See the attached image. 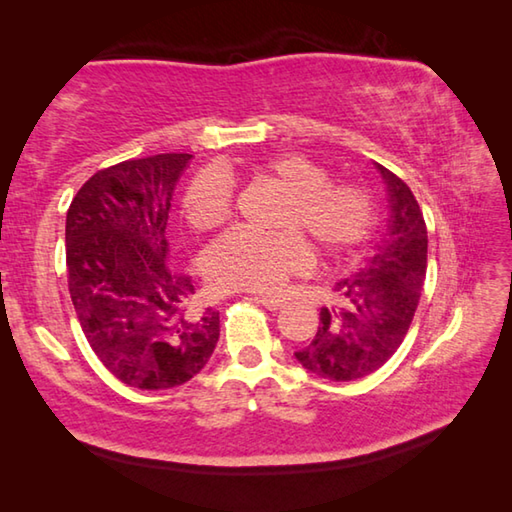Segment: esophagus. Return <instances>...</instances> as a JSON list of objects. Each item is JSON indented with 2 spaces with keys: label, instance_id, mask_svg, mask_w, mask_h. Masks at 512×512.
I'll return each mask as SVG.
<instances>
[{
  "label": "esophagus",
  "instance_id": "1",
  "mask_svg": "<svg viewBox=\"0 0 512 512\" xmlns=\"http://www.w3.org/2000/svg\"><path fill=\"white\" fill-rule=\"evenodd\" d=\"M255 300L259 302V305L266 307V309H271V311H275V309H282V307H284V300H282V298H277V296H257Z\"/></svg>",
  "mask_w": 512,
  "mask_h": 512
}]
</instances>
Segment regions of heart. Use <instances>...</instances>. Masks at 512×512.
Masks as SVG:
<instances>
[{
  "instance_id": "obj_1",
  "label": "heart",
  "mask_w": 512,
  "mask_h": 512,
  "mask_svg": "<svg viewBox=\"0 0 512 512\" xmlns=\"http://www.w3.org/2000/svg\"><path fill=\"white\" fill-rule=\"evenodd\" d=\"M262 183L280 189L268 225L273 232L232 230L207 248L205 275L221 291H275L318 257L352 253L370 237L375 198L352 180L329 178L325 164L302 153H277L250 167ZM187 223L198 232L219 230L235 210V189L223 171H196L180 198Z\"/></svg>"
}]
</instances>
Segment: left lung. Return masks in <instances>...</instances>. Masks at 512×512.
I'll return each mask as SVG.
<instances>
[{
    "mask_svg": "<svg viewBox=\"0 0 512 512\" xmlns=\"http://www.w3.org/2000/svg\"><path fill=\"white\" fill-rule=\"evenodd\" d=\"M391 196L388 232L368 264L336 282V305L320 307L314 339L296 359L314 375L352 381L379 370L400 348L427 277V223L413 192L377 164Z\"/></svg>",
    "mask_w": 512,
    "mask_h": 512,
    "instance_id": "8db88e82",
    "label": "left lung"
}]
</instances>
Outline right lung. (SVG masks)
Segmentation results:
<instances>
[{"label": "right lung", "instance_id": "right-lung-1", "mask_svg": "<svg viewBox=\"0 0 512 512\" xmlns=\"http://www.w3.org/2000/svg\"><path fill=\"white\" fill-rule=\"evenodd\" d=\"M189 153L126 160L94 173L67 210V287L99 361L126 386L167 391L205 368L219 311L169 262L167 219Z\"/></svg>", "mask_w": 512, "mask_h": 512}]
</instances>
